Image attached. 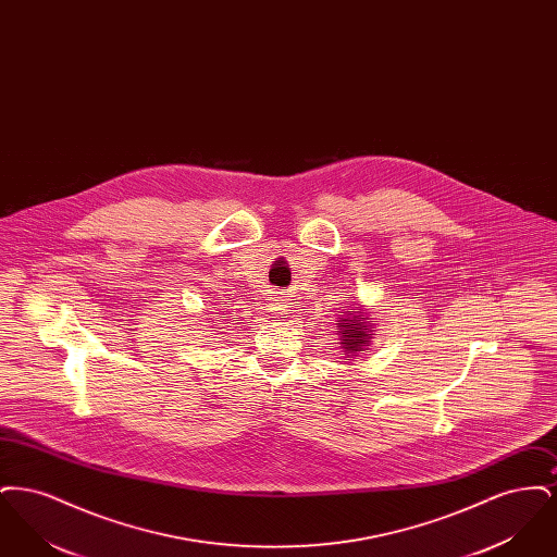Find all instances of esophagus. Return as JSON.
<instances>
[{
	"mask_svg": "<svg viewBox=\"0 0 557 557\" xmlns=\"http://www.w3.org/2000/svg\"><path fill=\"white\" fill-rule=\"evenodd\" d=\"M273 315H286V311H288V305H284V302H275V305H271V309H269Z\"/></svg>",
	"mask_w": 557,
	"mask_h": 557,
	"instance_id": "34e87169",
	"label": "esophagus"
}]
</instances>
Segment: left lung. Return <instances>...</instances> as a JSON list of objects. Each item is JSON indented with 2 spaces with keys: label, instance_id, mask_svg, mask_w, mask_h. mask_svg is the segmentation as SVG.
I'll list each match as a JSON object with an SVG mask.
<instances>
[{
  "label": "left lung",
  "instance_id": "obj_1",
  "mask_svg": "<svg viewBox=\"0 0 557 557\" xmlns=\"http://www.w3.org/2000/svg\"><path fill=\"white\" fill-rule=\"evenodd\" d=\"M336 327L343 334V346H345L346 350L357 352L363 346H370V327H368L363 315L348 311L346 318H341V323H336Z\"/></svg>",
  "mask_w": 557,
  "mask_h": 557
}]
</instances>
